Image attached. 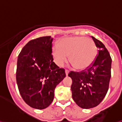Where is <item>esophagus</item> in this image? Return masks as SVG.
Listing matches in <instances>:
<instances>
[{
	"label": "esophagus",
	"instance_id": "esophagus-1",
	"mask_svg": "<svg viewBox=\"0 0 122 122\" xmlns=\"http://www.w3.org/2000/svg\"><path fill=\"white\" fill-rule=\"evenodd\" d=\"M69 73V71L68 70H65V74H66V75H68Z\"/></svg>",
	"mask_w": 122,
	"mask_h": 122
}]
</instances>
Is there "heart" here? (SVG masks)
I'll list each match as a JSON object with an SVG mask.
<instances>
[{
	"label": "heart",
	"mask_w": 122,
	"mask_h": 122,
	"mask_svg": "<svg viewBox=\"0 0 122 122\" xmlns=\"http://www.w3.org/2000/svg\"><path fill=\"white\" fill-rule=\"evenodd\" d=\"M52 55L55 63L63 67L68 61L75 69L83 70L90 67L97 55L95 42L91 38L75 36L63 38L58 42V46L52 47Z\"/></svg>",
	"instance_id": "1"
}]
</instances>
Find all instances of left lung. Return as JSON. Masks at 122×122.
Instances as JSON below:
<instances>
[{"label": "left lung", "instance_id": "1", "mask_svg": "<svg viewBox=\"0 0 122 122\" xmlns=\"http://www.w3.org/2000/svg\"><path fill=\"white\" fill-rule=\"evenodd\" d=\"M98 47V55L91 67L81 72H70L72 79V97L84 109L94 108L102 101L108 92L111 77L112 59L100 41L92 37Z\"/></svg>", "mask_w": 122, "mask_h": 122}]
</instances>
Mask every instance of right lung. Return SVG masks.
<instances>
[{
	"mask_svg": "<svg viewBox=\"0 0 122 122\" xmlns=\"http://www.w3.org/2000/svg\"><path fill=\"white\" fill-rule=\"evenodd\" d=\"M51 36L30 41L18 57L16 82L18 90L28 105L42 110L54 98V91L66 76L65 69L53 62Z\"/></svg>",
	"mask_w": 122,
	"mask_h": 122,
	"instance_id": "obj_1",
	"label": "right lung"
}]
</instances>
